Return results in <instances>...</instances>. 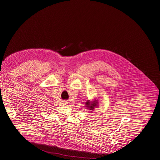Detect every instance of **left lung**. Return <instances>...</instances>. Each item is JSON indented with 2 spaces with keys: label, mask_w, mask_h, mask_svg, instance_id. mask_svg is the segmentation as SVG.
I'll return each instance as SVG.
<instances>
[{
  "label": "left lung",
  "mask_w": 160,
  "mask_h": 160,
  "mask_svg": "<svg viewBox=\"0 0 160 160\" xmlns=\"http://www.w3.org/2000/svg\"><path fill=\"white\" fill-rule=\"evenodd\" d=\"M98 104V102H94L93 104H92L91 105L92 106H90V102L89 101H87V102H86V106L88 108H90V109L92 110H94V107H95V106H96Z\"/></svg>",
  "instance_id": "8db88e82"
}]
</instances>
